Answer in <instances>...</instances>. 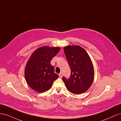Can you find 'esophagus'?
<instances>
[{
    "label": "esophagus",
    "mask_w": 121,
    "mask_h": 121,
    "mask_svg": "<svg viewBox=\"0 0 121 121\" xmlns=\"http://www.w3.org/2000/svg\"><path fill=\"white\" fill-rule=\"evenodd\" d=\"M58 75H59V77H60V78H61L62 77H63V74H62V73H60V74H58Z\"/></svg>",
    "instance_id": "obj_1"
}]
</instances>
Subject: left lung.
<instances>
[{
  "mask_svg": "<svg viewBox=\"0 0 121 121\" xmlns=\"http://www.w3.org/2000/svg\"><path fill=\"white\" fill-rule=\"evenodd\" d=\"M65 57L71 69L69 78L63 77L67 89L79 94L85 92L92 84L94 75L93 65L87 52L79 46L64 47Z\"/></svg>",
  "mask_w": 121,
  "mask_h": 121,
  "instance_id": "1",
  "label": "left lung"
}]
</instances>
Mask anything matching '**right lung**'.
Here are the masks:
<instances>
[{
  "label": "right lung",
  "mask_w": 121,
  "mask_h": 121,
  "mask_svg": "<svg viewBox=\"0 0 121 121\" xmlns=\"http://www.w3.org/2000/svg\"><path fill=\"white\" fill-rule=\"evenodd\" d=\"M60 50V47L44 46L32 53L25 69L26 81L32 89L42 93L51 88L58 75L50 61Z\"/></svg>",
  "instance_id": "add662e5"
}]
</instances>
